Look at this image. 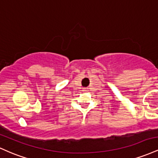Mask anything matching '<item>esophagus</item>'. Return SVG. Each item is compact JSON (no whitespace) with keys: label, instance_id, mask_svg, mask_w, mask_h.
<instances>
[{"label":"esophagus","instance_id":"1","mask_svg":"<svg viewBox=\"0 0 158 158\" xmlns=\"http://www.w3.org/2000/svg\"><path fill=\"white\" fill-rule=\"evenodd\" d=\"M84 90V91H87V90H86V89H85V88H84V90Z\"/></svg>","mask_w":158,"mask_h":158}]
</instances>
